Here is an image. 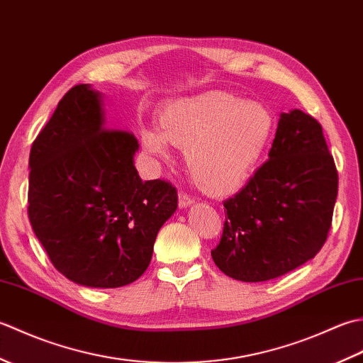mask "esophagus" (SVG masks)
Here are the masks:
<instances>
[{
	"mask_svg": "<svg viewBox=\"0 0 363 363\" xmlns=\"http://www.w3.org/2000/svg\"><path fill=\"white\" fill-rule=\"evenodd\" d=\"M179 199H177V204H179L181 209H186V207L194 204V199H191L187 194H184V191H179Z\"/></svg>",
	"mask_w": 363,
	"mask_h": 363,
	"instance_id": "obj_1",
	"label": "esophagus"
}]
</instances>
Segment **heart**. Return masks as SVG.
Returning <instances> with one entry per match:
<instances>
[{"mask_svg":"<svg viewBox=\"0 0 363 363\" xmlns=\"http://www.w3.org/2000/svg\"><path fill=\"white\" fill-rule=\"evenodd\" d=\"M157 128L140 133L145 151L167 159L168 143L186 148L191 181L207 195L226 196L256 169L273 133V117L264 104L207 90L167 103Z\"/></svg>","mask_w":363,"mask_h":363,"instance_id":"b5f03b06","label":"heart"}]
</instances>
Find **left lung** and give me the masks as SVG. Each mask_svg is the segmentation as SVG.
<instances>
[{
    "mask_svg": "<svg viewBox=\"0 0 363 363\" xmlns=\"http://www.w3.org/2000/svg\"><path fill=\"white\" fill-rule=\"evenodd\" d=\"M337 191L320 123L299 109L281 113L268 160L225 201L215 265L233 279L262 282L306 264L326 242Z\"/></svg>",
    "mask_w": 363,
    "mask_h": 363,
    "instance_id": "1",
    "label": "left lung"
}]
</instances>
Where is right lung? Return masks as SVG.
<instances>
[{
  "label": "right lung",
  "mask_w": 363,
  "mask_h": 363,
  "mask_svg": "<svg viewBox=\"0 0 363 363\" xmlns=\"http://www.w3.org/2000/svg\"><path fill=\"white\" fill-rule=\"evenodd\" d=\"M137 138L106 128L103 96L79 84L60 99L29 154L28 215L54 268L94 289L137 281L148 268L177 191L142 181Z\"/></svg>",
  "instance_id": "right-lung-1"
}]
</instances>
